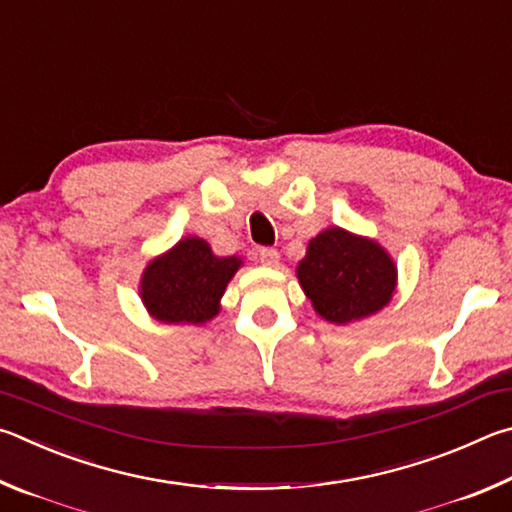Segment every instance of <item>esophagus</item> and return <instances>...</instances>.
<instances>
[{"instance_id": "obj_1", "label": "esophagus", "mask_w": 512, "mask_h": 512, "mask_svg": "<svg viewBox=\"0 0 512 512\" xmlns=\"http://www.w3.org/2000/svg\"><path fill=\"white\" fill-rule=\"evenodd\" d=\"M258 258H261L263 265H270V267L279 265V251H276L274 247H261V249H258Z\"/></svg>"}]
</instances>
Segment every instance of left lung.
I'll return each mask as SVG.
<instances>
[{"mask_svg":"<svg viewBox=\"0 0 512 512\" xmlns=\"http://www.w3.org/2000/svg\"><path fill=\"white\" fill-rule=\"evenodd\" d=\"M297 274L312 306L333 324L373 315L396 288V267L387 251L339 227L310 240Z\"/></svg>","mask_w":512,"mask_h":512,"instance_id":"obj_1","label":"left lung"}]
</instances>
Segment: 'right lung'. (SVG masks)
<instances>
[{
    "mask_svg": "<svg viewBox=\"0 0 512 512\" xmlns=\"http://www.w3.org/2000/svg\"><path fill=\"white\" fill-rule=\"evenodd\" d=\"M238 267L236 256L218 258L204 240L184 238L146 267L143 303L164 324H202L218 315V301Z\"/></svg>",
    "mask_w": 512,
    "mask_h": 512,
    "instance_id": "right-lung-1",
    "label": "right lung"
}]
</instances>
